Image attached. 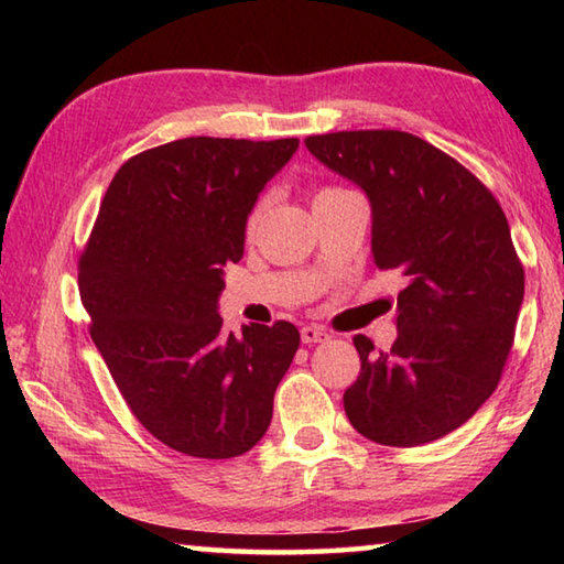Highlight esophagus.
Instances as JSON below:
<instances>
[{
  "label": "esophagus",
  "mask_w": 564,
  "mask_h": 564,
  "mask_svg": "<svg viewBox=\"0 0 564 564\" xmlns=\"http://www.w3.org/2000/svg\"><path fill=\"white\" fill-rule=\"evenodd\" d=\"M301 340L305 343V346H311V343H326V340H330V333L321 326H303Z\"/></svg>",
  "instance_id": "obj_1"
}]
</instances>
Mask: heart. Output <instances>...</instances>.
Returning <instances> with one entry per match:
<instances>
[{"mask_svg":"<svg viewBox=\"0 0 564 564\" xmlns=\"http://www.w3.org/2000/svg\"><path fill=\"white\" fill-rule=\"evenodd\" d=\"M328 191H338V188H321L318 196H321V194H328Z\"/></svg>","mask_w":564,"mask_h":564,"instance_id":"1","label":"heart"}]
</instances>
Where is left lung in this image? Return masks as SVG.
Instances as JSON below:
<instances>
[{
  "mask_svg": "<svg viewBox=\"0 0 564 564\" xmlns=\"http://www.w3.org/2000/svg\"><path fill=\"white\" fill-rule=\"evenodd\" d=\"M305 147L366 191L373 261L405 275L393 348L352 338L350 425L380 445L437 441L492 395L510 356L524 271L508 218L480 178L408 131L321 133Z\"/></svg>",
  "mask_w": 564,
  "mask_h": 564,
  "instance_id": "8db88e82",
  "label": "left lung"
}]
</instances>
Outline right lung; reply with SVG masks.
Returning <instances> with one entry per match:
<instances>
[{"label": "right lung", "instance_id": "1", "mask_svg": "<svg viewBox=\"0 0 564 564\" xmlns=\"http://www.w3.org/2000/svg\"><path fill=\"white\" fill-rule=\"evenodd\" d=\"M295 149L299 139H178L131 156L104 196L79 295L119 393L171 451L226 460L269 431L299 328L251 323L234 336L216 308L248 214Z\"/></svg>", "mask_w": 564, "mask_h": 564}]
</instances>
